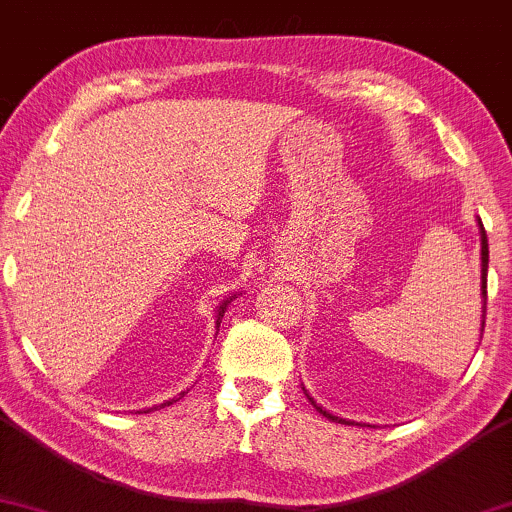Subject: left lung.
<instances>
[{
	"label": "left lung",
	"instance_id": "obj_1",
	"mask_svg": "<svg viewBox=\"0 0 512 512\" xmlns=\"http://www.w3.org/2000/svg\"><path fill=\"white\" fill-rule=\"evenodd\" d=\"M479 233H481V298H484V305H481V317L486 320V272H489V240H486V231H484V223H481V219H479ZM484 320H481V332H484ZM305 397H308L310 402H313V407L320 411L322 416H327L330 421H337V424H356V421H346V419H342V416H334L327 409H322L320 404H315V399L310 397L308 392H305Z\"/></svg>",
	"mask_w": 512,
	"mask_h": 512
}]
</instances>
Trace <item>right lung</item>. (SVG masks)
I'll use <instances>...</instances> for the list:
<instances>
[{
    "label": "right lung",
    "instance_id": "right-lung-1",
    "mask_svg": "<svg viewBox=\"0 0 512 512\" xmlns=\"http://www.w3.org/2000/svg\"><path fill=\"white\" fill-rule=\"evenodd\" d=\"M231 301H233V296H231V298H226V301H223V303L219 305V310H216V327H219V325H221V317H223V313H226V305H228V303H231ZM182 397H185V392H180V395H178V397L168 399V402L158 404V407H166V404H173V402H178V399H182ZM158 407H151V409H158ZM151 409H144V414H149V411H151Z\"/></svg>",
    "mask_w": 512,
    "mask_h": 512
}]
</instances>
